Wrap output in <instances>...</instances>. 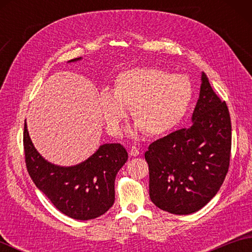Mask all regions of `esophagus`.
Returning <instances> with one entry per match:
<instances>
[{
  "label": "esophagus",
  "mask_w": 252,
  "mask_h": 252,
  "mask_svg": "<svg viewBox=\"0 0 252 252\" xmlns=\"http://www.w3.org/2000/svg\"><path fill=\"white\" fill-rule=\"evenodd\" d=\"M129 154H130L131 157H136V156H138V155H140V149H138L136 146H132Z\"/></svg>",
  "instance_id": "esophagus-1"
}]
</instances>
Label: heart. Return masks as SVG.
Returning a JSON list of instances; mask_svg holds the SVG:
<instances>
[{
    "mask_svg": "<svg viewBox=\"0 0 252 252\" xmlns=\"http://www.w3.org/2000/svg\"><path fill=\"white\" fill-rule=\"evenodd\" d=\"M194 90L190 80L156 67L134 68L116 77L110 94L103 93L99 104L109 129L119 130L130 109L136 130L151 136L172 131L189 110Z\"/></svg>",
    "mask_w": 252,
    "mask_h": 252,
    "instance_id": "b5f03b06",
    "label": "heart"
}]
</instances>
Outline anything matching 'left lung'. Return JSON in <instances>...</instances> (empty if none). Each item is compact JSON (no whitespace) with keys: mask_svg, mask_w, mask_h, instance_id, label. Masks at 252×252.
<instances>
[{"mask_svg":"<svg viewBox=\"0 0 252 252\" xmlns=\"http://www.w3.org/2000/svg\"><path fill=\"white\" fill-rule=\"evenodd\" d=\"M192 125L153 142L145 153L149 197L173 215H190L220 189L229 167L232 125L225 101L201 74Z\"/></svg>","mask_w":252,"mask_h":252,"instance_id":"left-lung-1","label":"left lung"}]
</instances>
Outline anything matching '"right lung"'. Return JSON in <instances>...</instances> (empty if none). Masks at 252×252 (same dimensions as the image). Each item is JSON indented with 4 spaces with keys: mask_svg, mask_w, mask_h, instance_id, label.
Listing matches in <instances>:
<instances>
[{
    "mask_svg": "<svg viewBox=\"0 0 252 252\" xmlns=\"http://www.w3.org/2000/svg\"><path fill=\"white\" fill-rule=\"evenodd\" d=\"M80 60L81 57L69 63ZM24 149L30 178L63 215L76 220H92L114 205L116 175L127 160L121 144H104L85 161L61 167L37 153L25 122Z\"/></svg>",
    "mask_w": 252,
    "mask_h": 252,
    "instance_id": "add662e5",
    "label": "right lung"
}]
</instances>
